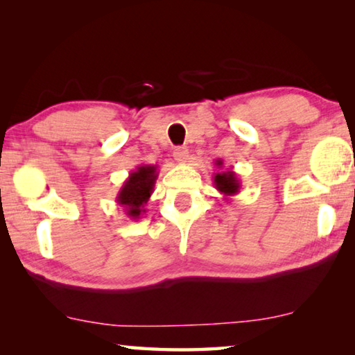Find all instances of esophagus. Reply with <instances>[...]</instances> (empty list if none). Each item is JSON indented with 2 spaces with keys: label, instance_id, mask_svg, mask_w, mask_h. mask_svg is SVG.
<instances>
[{
  "label": "esophagus",
  "instance_id": "34e87169",
  "mask_svg": "<svg viewBox=\"0 0 355 355\" xmlns=\"http://www.w3.org/2000/svg\"><path fill=\"white\" fill-rule=\"evenodd\" d=\"M173 157H174V159H176L178 163H186L187 159H189V152L186 148H176L174 150V153H173Z\"/></svg>",
  "mask_w": 355,
  "mask_h": 355
}]
</instances>
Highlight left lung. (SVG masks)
Instances as JSON below:
<instances>
[{"instance_id": "left-lung-1", "label": "left lung", "mask_w": 355, "mask_h": 355, "mask_svg": "<svg viewBox=\"0 0 355 355\" xmlns=\"http://www.w3.org/2000/svg\"><path fill=\"white\" fill-rule=\"evenodd\" d=\"M215 166L220 171L213 173V184H215L216 191L223 193V198L227 200V198L236 196L241 191V181L232 169H223V159L218 158Z\"/></svg>"}]
</instances>
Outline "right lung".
<instances>
[{"label": "right lung", "instance_id": "obj_1", "mask_svg": "<svg viewBox=\"0 0 355 355\" xmlns=\"http://www.w3.org/2000/svg\"><path fill=\"white\" fill-rule=\"evenodd\" d=\"M158 171L153 164H140L130 171L129 178L125 179L121 186L116 202L125 210V215L130 220L137 221L142 218L145 211V205L153 193L155 182H157Z\"/></svg>", "mask_w": 355, "mask_h": 355}]
</instances>
